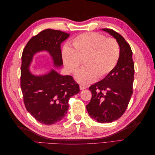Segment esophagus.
Here are the masks:
<instances>
[{
  "instance_id": "1",
  "label": "esophagus",
  "mask_w": 155,
  "mask_h": 155,
  "mask_svg": "<svg viewBox=\"0 0 155 155\" xmlns=\"http://www.w3.org/2000/svg\"><path fill=\"white\" fill-rule=\"evenodd\" d=\"M79 87H80L81 90H84V89H85V88H87V86L85 85H84V84H80V85H79Z\"/></svg>"
}]
</instances>
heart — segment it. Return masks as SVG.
Returning a JSON list of instances; mask_svg holds the SVG:
<instances>
[{"instance_id": "heart-1", "label": "heart", "mask_w": 155, "mask_h": 155, "mask_svg": "<svg viewBox=\"0 0 155 155\" xmlns=\"http://www.w3.org/2000/svg\"><path fill=\"white\" fill-rule=\"evenodd\" d=\"M72 46L66 44L62 58L67 70L77 73L76 78L81 83H89L107 76L116 67L120 56L119 43L113 37H106L96 32H86L72 39Z\"/></svg>"}]
</instances>
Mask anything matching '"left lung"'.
Segmentation results:
<instances>
[{
  "instance_id": "8db88e82",
  "label": "left lung",
  "mask_w": 155,
  "mask_h": 155,
  "mask_svg": "<svg viewBox=\"0 0 155 155\" xmlns=\"http://www.w3.org/2000/svg\"><path fill=\"white\" fill-rule=\"evenodd\" d=\"M113 36L120 46V56L116 67L101 81L88 88L92 98L87 110L100 123H110L120 118L128 107L133 94L134 64L129 43L112 29H102Z\"/></svg>"
}]
</instances>
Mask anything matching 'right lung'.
Segmentation results:
<instances>
[{"label": "right lung", "instance_id": "add662e5", "mask_svg": "<svg viewBox=\"0 0 155 155\" xmlns=\"http://www.w3.org/2000/svg\"><path fill=\"white\" fill-rule=\"evenodd\" d=\"M69 36L60 30L46 29L32 37L22 51L21 88L28 112L45 125L61 120L68 109V100L79 92V86L70 76H61L54 70L48 74L35 76L28 69L35 53L47 50L55 66L63 64L61 43Z\"/></svg>", "mask_w": 155, "mask_h": 155}]
</instances>
